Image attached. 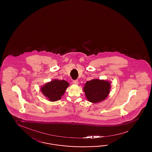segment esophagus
I'll return each mask as SVG.
<instances>
[{
  "mask_svg": "<svg viewBox=\"0 0 152 152\" xmlns=\"http://www.w3.org/2000/svg\"><path fill=\"white\" fill-rule=\"evenodd\" d=\"M72 83H73L74 85H78V80H74V81H72Z\"/></svg>",
  "mask_w": 152,
  "mask_h": 152,
  "instance_id": "34e87169",
  "label": "esophagus"
}]
</instances>
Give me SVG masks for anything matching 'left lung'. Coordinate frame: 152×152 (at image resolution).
I'll list each match as a JSON object with an SVG mask.
<instances>
[{"label":"left lung","instance_id":"obj_1","mask_svg":"<svg viewBox=\"0 0 152 152\" xmlns=\"http://www.w3.org/2000/svg\"><path fill=\"white\" fill-rule=\"evenodd\" d=\"M110 88L109 81L94 78L85 83L83 90L88 101L95 104L106 99Z\"/></svg>","mask_w":152,"mask_h":152}]
</instances>
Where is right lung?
<instances>
[{"mask_svg":"<svg viewBox=\"0 0 152 152\" xmlns=\"http://www.w3.org/2000/svg\"><path fill=\"white\" fill-rule=\"evenodd\" d=\"M69 85L65 80L55 79L42 86L41 91L47 100L54 102L60 100Z\"/></svg>","mask_w":152,"mask_h":152,"instance_id":"add662e5","label":"right lung"}]
</instances>
